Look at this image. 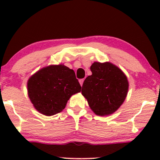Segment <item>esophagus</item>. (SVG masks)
I'll return each mask as SVG.
<instances>
[{"instance_id":"obj_1","label":"esophagus","mask_w":160,"mask_h":160,"mask_svg":"<svg viewBox=\"0 0 160 160\" xmlns=\"http://www.w3.org/2000/svg\"><path fill=\"white\" fill-rule=\"evenodd\" d=\"M79 82H80V86H82V84H83V82H84V79H80V80H79Z\"/></svg>"}]
</instances>
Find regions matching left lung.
I'll return each mask as SVG.
<instances>
[{
	"label": "left lung",
	"mask_w": 160,
	"mask_h": 160,
	"mask_svg": "<svg viewBox=\"0 0 160 160\" xmlns=\"http://www.w3.org/2000/svg\"><path fill=\"white\" fill-rule=\"evenodd\" d=\"M90 70L92 75L84 80L82 95L95 114L102 117L111 115L119 109L127 96V77L109 62H95Z\"/></svg>",
	"instance_id": "1"
}]
</instances>
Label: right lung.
<instances>
[{
	"mask_svg": "<svg viewBox=\"0 0 160 160\" xmlns=\"http://www.w3.org/2000/svg\"><path fill=\"white\" fill-rule=\"evenodd\" d=\"M27 88L34 108L45 116L62 112L69 98L81 90L74 70L63 64L40 69L28 79Z\"/></svg>",
	"mask_w": 160,
	"mask_h": 160,
	"instance_id": "add662e5",
	"label": "right lung"
}]
</instances>
